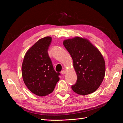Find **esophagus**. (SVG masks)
Returning a JSON list of instances; mask_svg holds the SVG:
<instances>
[{
    "label": "esophagus",
    "mask_w": 123,
    "mask_h": 123,
    "mask_svg": "<svg viewBox=\"0 0 123 123\" xmlns=\"http://www.w3.org/2000/svg\"><path fill=\"white\" fill-rule=\"evenodd\" d=\"M66 72L65 70H62V72H61V73L62 74H66Z\"/></svg>",
    "instance_id": "34e87169"
}]
</instances>
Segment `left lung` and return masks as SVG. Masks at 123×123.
I'll return each mask as SVG.
<instances>
[{
  "instance_id": "obj_1",
  "label": "left lung",
  "mask_w": 123,
  "mask_h": 123,
  "mask_svg": "<svg viewBox=\"0 0 123 123\" xmlns=\"http://www.w3.org/2000/svg\"><path fill=\"white\" fill-rule=\"evenodd\" d=\"M63 45L72 57L77 76L73 91L80 95L96 91L105 74V62L99 50L89 40L80 37L64 40Z\"/></svg>"
}]
</instances>
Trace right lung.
<instances>
[{"label":"right lung","mask_w":123,"mask_h":123,"mask_svg":"<svg viewBox=\"0 0 123 123\" xmlns=\"http://www.w3.org/2000/svg\"><path fill=\"white\" fill-rule=\"evenodd\" d=\"M51 37L40 39L24 56L21 74L24 83L32 93L45 96L51 93L59 80V73L54 70L48 50Z\"/></svg>","instance_id":"1"}]
</instances>
